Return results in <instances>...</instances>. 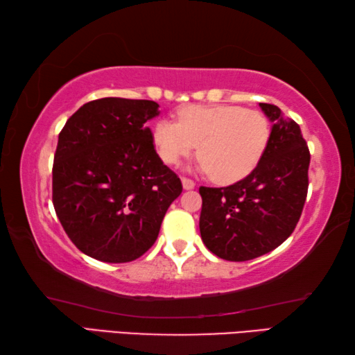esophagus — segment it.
I'll return each instance as SVG.
<instances>
[{
	"mask_svg": "<svg viewBox=\"0 0 355 355\" xmlns=\"http://www.w3.org/2000/svg\"><path fill=\"white\" fill-rule=\"evenodd\" d=\"M182 183H183V188H184V189H192V188H196V183L192 182L191 178L182 177Z\"/></svg>",
	"mask_w": 355,
	"mask_h": 355,
	"instance_id": "1",
	"label": "esophagus"
}]
</instances>
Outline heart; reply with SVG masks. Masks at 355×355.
<instances>
[{"instance_id":"heart-1","label":"heart","mask_w":355,"mask_h":355,"mask_svg":"<svg viewBox=\"0 0 355 355\" xmlns=\"http://www.w3.org/2000/svg\"><path fill=\"white\" fill-rule=\"evenodd\" d=\"M271 127L266 116L233 105L186 106L178 120H159L153 144L166 164L175 166L199 146L202 172L222 184L250 175L266 152Z\"/></svg>"}]
</instances>
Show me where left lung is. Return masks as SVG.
Segmentation results:
<instances>
[{"label":"left lung","instance_id":"8db88e82","mask_svg":"<svg viewBox=\"0 0 355 355\" xmlns=\"http://www.w3.org/2000/svg\"><path fill=\"white\" fill-rule=\"evenodd\" d=\"M272 122L254 172L225 188L200 186L202 241L228 261L261 257L296 228L309 189L310 152L299 125L275 105L260 103Z\"/></svg>","mask_w":355,"mask_h":355}]
</instances>
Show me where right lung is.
<instances>
[{
  "instance_id": "add662e5",
  "label": "right lung",
  "mask_w": 355,
  "mask_h": 355,
  "mask_svg": "<svg viewBox=\"0 0 355 355\" xmlns=\"http://www.w3.org/2000/svg\"><path fill=\"white\" fill-rule=\"evenodd\" d=\"M152 100L107 97L83 105L59 133L53 205L83 254L127 263L146 254L183 186L156 153Z\"/></svg>"
}]
</instances>
